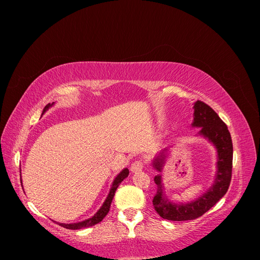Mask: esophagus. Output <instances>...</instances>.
Returning <instances> with one entry per match:
<instances>
[{
    "mask_svg": "<svg viewBox=\"0 0 260 260\" xmlns=\"http://www.w3.org/2000/svg\"><path fill=\"white\" fill-rule=\"evenodd\" d=\"M143 167H144V165H143L142 160H136L135 162L131 165V171L137 172V171L142 170Z\"/></svg>",
    "mask_w": 260,
    "mask_h": 260,
    "instance_id": "34e87169",
    "label": "esophagus"
}]
</instances>
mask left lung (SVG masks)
Listing matches in <instances>:
<instances>
[{"label":"left lung","instance_id":"obj_1","mask_svg":"<svg viewBox=\"0 0 260 260\" xmlns=\"http://www.w3.org/2000/svg\"><path fill=\"white\" fill-rule=\"evenodd\" d=\"M193 116V127L201 128L199 135L206 138L217 149V172L214 184L209 187V190L198 200L186 204L170 202L164 194L161 175L158 174L154 178L157 184V192L153 199V206L161 218L171 221H185L203 216L216 205L220 199L223 198L231 182L233 145L226 124L220 119L214 109L202 101H196L194 103ZM167 151L168 148H165L158 156L155 157L153 161V167L159 172H161L165 159L167 157L165 154Z\"/></svg>","mask_w":260,"mask_h":260}]
</instances>
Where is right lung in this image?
I'll return each instance as SVG.
<instances>
[{
  "mask_svg": "<svg viewBox=\"0 0 260 260\" xmlns=\"http://www.w3.org/2000/svg\"><path fill=\"white\" fill-rule=\"evenodd\" d=\"M54 105V103L52 104H48L42 112V115L48 111V109L50 107H52ZM129 175V170L128 168H124L119 175H118L115 180L113 181V184H112V187H111V191H109L107 198L105 200V202L103 203V205H102V207L98 210V212L95 215H94L93 217L89 218V219H85L83 220V221H80V222H76V223H59L57 222L59 225L66 228V229H69V230H78V229H83V228H89V226H92L94 224H96L99 222H101L102 220H103V218L108 214L109 211V208H111V204H112V201L114 199V195H115V192L117 190V187L119 186V184L122 182L123 179H125L128 177Z\"/></svg>",
  "mask_w": 260,
  "mask_h": 260,
  "instance_id": "obj_1",
  "label": "right lung"
}]
</instances>
